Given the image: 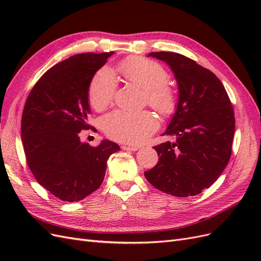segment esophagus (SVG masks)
Returning <instances> with one entry per match:
<instances>
[{
    "label": "esophagus",
    "mask_w": 261,
    "mask_h": 261,
    "mask_svg": "<svg viewBox=\"0 0 261 261\" xmlns=\"http://www.w3.org/2000/svg\"><path fill=\"white\" fill-rule=\"evenodd\" d=\"M122 149L123 150H127V151H137V150L139 149V147H136V146H122Z\"/></svg>",
    "instance_id": "esophagus-1"
}]
</instances>
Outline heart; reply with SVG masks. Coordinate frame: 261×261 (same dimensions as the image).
Segmentation results:
<instances>
[{
  "mask_svg": "<svg viewBox=\"0 0 261 261\" xmlns=\"http://www.w3.org/2000/svg\"><path fill=\"white\" fill-rule=\"evenodd\" d=\"M117 73L124 80L145 90V101L161 115L168 117L177 109L176 91L168 84V69L154 61L132 57L120 62ZM116 81L107 67L93 76L88 89L89 102L93 109L103 110L111 103L116 92ZM158 120L149 111H115L101 118V127L109 137L130 145H139L147 140L158 128Z\"/></svg>",
  "mask_w": 261,
  "mask_h": 261,
  "instance_id": "1",
  "label": "heart"
}]
</instances>
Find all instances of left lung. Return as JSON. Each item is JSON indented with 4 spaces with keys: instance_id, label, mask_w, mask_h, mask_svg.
Masks as SVG:
<instances>
[{
    "instance_id": "obj_1",
    "label": "left lung",
    "mask_w": 261,
    "mask_h": 261,
    "mask_svg": "<svg viewBox=\"0 0 261 261\" xmlns=\"http://www.w3.org/2000/svg\"><path fill=\"white\" fill-rule=\"evenodd\" d=\"M164 61L178 85L174 116L163 135L175 143L154 146L159 161L145 172L159 191L175 197L200 194L223 172L232 153L235 117L222 83L211 70L175 52H151Z\"/></svg>"
}]
</instances>
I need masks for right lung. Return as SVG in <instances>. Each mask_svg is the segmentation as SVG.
<instances>
[{
    "instance_id": "obj_1",
    "label": "right lung",
    "mask_w": 261,
    "mask_h": 261,
    "mask_svg": "<svg viewBox=\"0 0 261 261\" xmlns=\"http://www.w3.org/2000/svg\"><path fill=\"white\" fill-rule=\"evenodd\" d=\"M108 53H82L58 63L39 80L23 107L21 141L28 167L41 186L63 201H80L100 187L107 161L120 147L102 140L92 147L80 133L89 129L88 89Z\"/></svg>"
}]
</instances>
